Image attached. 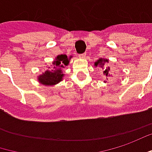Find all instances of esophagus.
Listing matches in <instances>:
<instances>
[{"instance_id": "esophagus-1", "label": "esophagus", "mask_w": 152, "mask_h": 152, "mask_svg": "<svg viewBox=\"0 0 152 152\" xmlns=\"http://www.w3.org/2000/svg\"><path fill=\"white\" fill-rule=\"evenodd\" d=\"M85 56H86V54H85V53H83V54H80V55H79L80 58H84Z\"/></svg>"}]
</instances>
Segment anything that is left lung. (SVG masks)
Returning a JSON list of instances; mask_svg holds the SVG:
<instances>
[{
    "instance_id": "1",
    "label": "left lung",
    "mask_w": 152,
    "mask_h": 152,
    "mask_svg": "<svg viewBox=\"0 0 152 152\" xmlns=\"http://www.w3.org/2000/svg\"><path fill=\"white\" fill-rule=\"evenodd\" d=\"M106 63H108V60L107 59H104V58H100L98 61H96L95 63H94V66L95 67H97V66H99V67L103 68L104 67V65L106 64ZM103 74H104V76H106V77H109V76H111V68L110 67H106L104 69V70H103Z\"/></svg>"
}]
</instances>
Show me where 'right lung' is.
Masks as SVG:
<instances>
[{
	"label": "right lung",
	"mask_w": 152,
	"mask_h": 152,
	"mask_svg": "<svg viewBox=\"0 0 152 152\" xmlns=\"http://www.w3.org/2000/svg\"><path fill=\"white\" fill-rule=\"evenodd\" d=\"M69 58H68L65 54L58 55L56 59L53 61L52 69H47L45 72H44L42 75L38 76L39 82L43 85H56L59 82L63 80L64 74L62 72V69L69 65Z\"/></svg>",
	"instance_id": "right-lung-1"
}]
</instances>
